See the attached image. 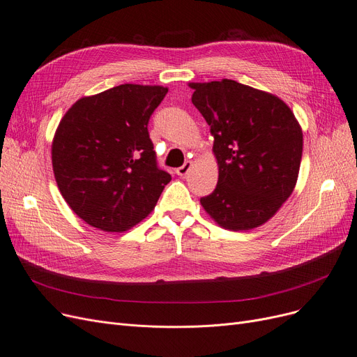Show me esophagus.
<instances>
[{
	"instance_id": "34e87169",
	"label": "esophagus",
	"mask_w": 357,
	"mask_h": 357,
	"mask_svg": "<svg viewBox=\"0 0 357 357\" xmlns=\"http://www.w3.org/2000/svg\"><path fill=\"white\" fill-rule=\"evenodd\" d=\"M192 161H185L181 167H178L177 169H176V173H177V176H180V177H183V176H185L188 174L189 172H190V168H192Z\"/></svg>"
}]
</instances>
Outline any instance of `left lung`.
Wrapping results in <instances>:
<instances>
[{
    "label": "left lung",
    "instance_id": "1",
    "mask_svg": "<svg viewBox=\"0 0 357 357\" xmlns=\"http://www.w3.org/2000/svg\"><path fill=\"white\" fill-rule=\"evenodd\" d=\"M192 103L213 135L216 189L200 199L229 231L257 228L295 189L303 137L294 112L278 96L234 79L190 82Z\"/></svg>",
    "mask_w": 357,
    "mask_h": 357
}]
</instances>
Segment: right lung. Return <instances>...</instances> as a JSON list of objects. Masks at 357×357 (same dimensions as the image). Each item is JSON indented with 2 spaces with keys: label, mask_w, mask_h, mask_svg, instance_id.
Here are the masks:
<instances>
[{
  "label": "right lung",
  "mask_w": 357,
  "mask_h": 357,
  "mask_svg": "<svg viewBox=\"0 0 357 357\" xmlns=\"http://www.w3.org/2000/svg\"><path fill=\"white\" fill-rule=\"evenodd\" d=\"M167 91L122 84L77 100L63 114L52 141L54 174L84 222L123 232L155 208L172 176L157 165L148 122Z\"/></svg>",
  "instance_id": "right-lung-1"
}]
</instances>
